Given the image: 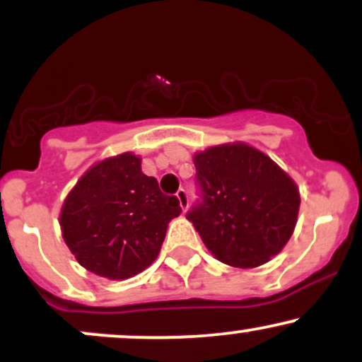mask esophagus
Masks as SVG:
<instances>
[{"mask_svg": "<svg viewBox=\"0 0 362 362\" xmlns=\"http://www.w3.org/2000/svg\"><path fill=\"white\" fill-rule=\"evenodd\" d=\"M177 199H178V202H180L182 211H184V213H185L187 207H189V195H187V190L185 189H178Z\"/></svg>", "mask_w": 362, "mask_h": 362, "instance_id": "obj_1", "label": "esophagus"}]
</instances>
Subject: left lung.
I'll list each match as a JSON object with an SVG mask.
<instances>
[{
  "label": "left lung",
  "instance_id": "obj_1",
  "mask_svg": "<svg viewBox=\"0 0 362 362\" xmlns=\"http://www.w3.org/2000/svg\"><path fill=\"white\" fill-rule=\"evenodd\" d=\"M201 199L187 213L218 260L259 267L277 255L293 235L300 190L267 155L245 143L195 153Z\"/></svg>",
  "mask_w": 362,
  "mask_h": 362
}]
</instances>
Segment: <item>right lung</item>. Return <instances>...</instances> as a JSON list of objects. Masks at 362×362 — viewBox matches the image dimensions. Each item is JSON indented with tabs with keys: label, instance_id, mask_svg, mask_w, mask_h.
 Returning a JSON list of instances; mask_svg holds the SVG:
<instances>
[{
	"label": "right lung",
	"instance_id": "right-lung-1",
	"mask_svg": "<svg viewBox=\"0 0 362 362\" xmlns=\"http://www.w3.org/2000/svg\"><path fill=\"white\" fill-rule=\"evenodd\" d=\"M182 213L175 195H165L155 177L141 172L132 153L98 161L62 204V238L86 271L127 279L160 253L167 226Z\"/></svg>",
	"mask_w": 362,
	"mask_h": 362
}]
</instances>
